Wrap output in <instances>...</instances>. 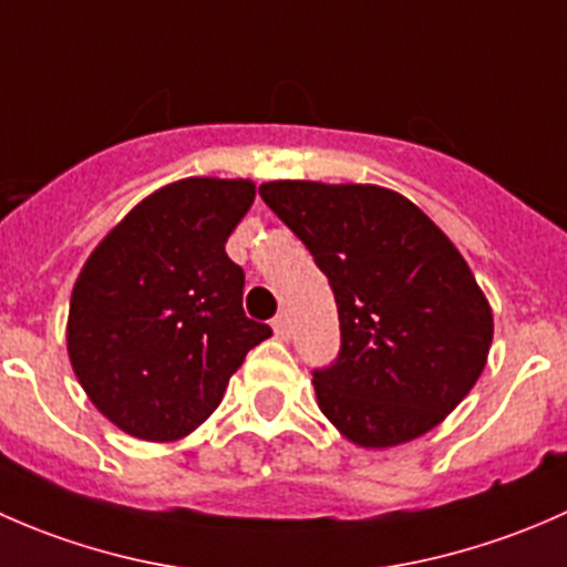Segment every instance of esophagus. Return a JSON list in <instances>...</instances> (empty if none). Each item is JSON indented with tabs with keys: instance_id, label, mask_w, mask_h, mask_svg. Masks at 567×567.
<instances>
[{
	"instance_id": "1",
	"label": "esophagus",
	"mask_w": 567,
	"mask_h": 567,
	"mask_svg": "<svg viewBox=\"0 0 567 567\" xmlns=\"http://www.w3.org/2000/svg\"><path fill=\"white\" fill-rule=\"evenodd\" d=\"M271 326H274V334H277L279 340H288L290 337V318L288 316H277Z\"/></svg>"
}]
</instances>
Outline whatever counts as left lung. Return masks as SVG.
<instances>
[{
	"mask_svg": "<svg viewBox=\"0 0 567 567\" xmlns=\"http://www.w3.org/2000/svg\"><path fill=\"white\" fill-rule=\"evenodd\" d=\"M260 197L334 290L342 348L312 379L326 420L364 450L414 442L447 420L494 340V312L455 244L373 183L268 181Z\"/></svg>",
	"mask_w": 567,
	"mask_h": 567,
	"instance_id": "left-lung-1",
	"label": "left lung"
}]
</instances>
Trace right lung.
Listing matches in <instances>:
<instances>
[{
	"label": "right lung",
	"mask_w": 567,
	"mask_h": 567,
	"mask_svg": "<svg viewBox=\"0 0 567 567\" xmlns=\"http://www.w3.org/2000/svg\"><path fill=\"white\" fill-rule=\"evenodd\" d=\"M255 203L244 177H183L136 203L79 271L68 359L112 425L177 442L221 403L271 337L244 316V271L225 244Z\"/></svg>",
	"instance_id": "obj_1"
}]
</instances>
